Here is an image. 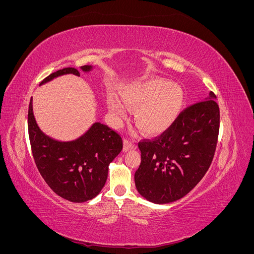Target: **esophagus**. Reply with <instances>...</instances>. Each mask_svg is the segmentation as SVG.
Wrapping results in <instances>:
<instances>
[{
  "mask_svg": "<svg viewBox=\"0 0 254 254\" xmlns=\"http://www.w3.org/2000/svg\"><path fill=\"white\" fill-rule=\"evenodd\" d=\"M136 147V145L132 142H129L128 140L124 141V151H128V150H131L134 149Z\"/></svg>",
  "mask_w": 254,
  "mask_h": 254,
  "instance_id": "esophagus-1",
  "label": "esophagus"
}]
</instances>
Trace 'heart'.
<instances>
[{"label":"heart","instance_id":"1","mask_svg":"<svg viewBox=\"0 0 254 254\" xmlns=\"http://www.w3.org/2000/svg\"><path fill=\"white\" fill-rule=\"evenodd\" d=\"M121 97L133 111L136 126L146 134H159L170 128L181 111L184 94L176 83L163 80H149L132 84L122 90ZM109 112L115 124L125 118L126 109L118 97L107 99Z\"/></svg>","mask_w":254,"mask_h":254}]
</instances>
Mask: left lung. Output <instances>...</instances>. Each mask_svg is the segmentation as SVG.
<instances>
[{"label": "left lung", "instance_id": "obj_1", "mask_svg": "<svg viewBox=\"0 0 254 254\" xmlns=\"http://www.w3.org/2000/svg\"><path fill=\"white\" fill-rule=\"evenodd\" d=\"M210 92L182 111L158 139L139 143L135 188L146 200L164 204L186 196L209 170L219 131V107Z\"/></svg>", "mask_w": 254, "mask_h": 254}]
</instances>
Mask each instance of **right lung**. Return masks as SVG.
I'll list each match as a JSON object with an SVG mask.
<instances>
[{"mask_svg":"<svg viewBox=\"0 0 254 254\" xmlns=\"http://www.w3.org/2000/svg\"><path fill=\"white\" fill-rule=\"evenodd\" d=\"M80 70L89 73L93 66L83 65ZM67 74L80 76L76 68L65 67L52 73L40 82V86ZM27 125L35 163L54 193L71 202H84L96 197L106 183L109 164L122 151L120 134L96 122L73 141L53 139L37 124L33 97L28 107Z\"/></svg>","mask_w":254,"mask_h":254,"instance_id":"add662e5","label":"right lung"}]
</instances>
